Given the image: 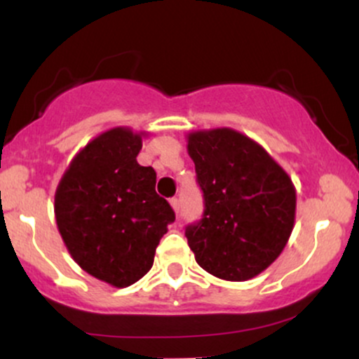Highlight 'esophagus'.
Listing matches in <instances>:
<instances>
[{
	"mask_svg": "<svg viewBox=\"0 0 359 359\" xmlns=\"http://www.w3.org/2000/svg\"><path fill=\"white\" fill-rule=\"evenodd\" d=\"M170 205H172V209H174V211H175V214H179L180 203H179V199H177V197H172V199H170Z\"/></svg>",
	"mask_w": 359,
	"mask_h": 359,
	"instance_id": "34e87169",
	"label": "esophagus"
}]
</instances>
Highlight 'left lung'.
<instances>
[{
  "label": "left lung",
  "instance_id": "8db88e82",
  "mask_svg": "<svg viewBox=\"0 0 359 359\" xmlns=\"http://www.w3.org/2000/svg\"><path fill=\"white\" fill-rule=\"evenodd\" d=\"M187 151L205 203L203 219L185 229L196 262L228 282L257 277L294 229V182L258 142L233 128L191 131Z\"/></svg>",
  "mask_w": 359,
  "mask_h": 359
}]
</instances>
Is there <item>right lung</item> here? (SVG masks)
Returning <instances> with one entry per match:
<instances>
[{
  "label": "right lung",
  "instance_id": "obj_1",
  "mask_svg": "<svg viewBox=\"0 0 359 359\" xmlns=\"http://www.w3.org/2000/svg\"><path fill=\"white\" fill-rule=\"evenodd\" d=\"M147 135L128 126L102 131L74 155L55 191L57 228L72 259L116 288L145 277L175 221L155 192V170L137 162Z\"/></svg>",
  "mask_w": 359,
  "mask_h": 359
}]
</instances>
